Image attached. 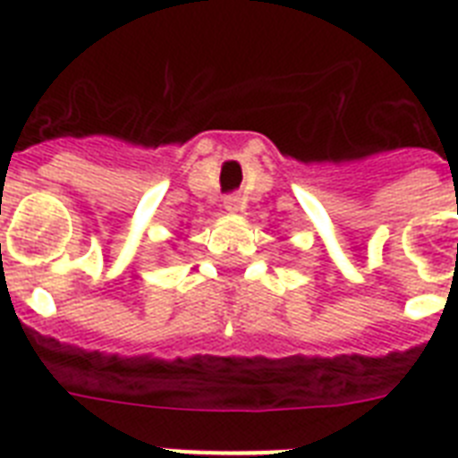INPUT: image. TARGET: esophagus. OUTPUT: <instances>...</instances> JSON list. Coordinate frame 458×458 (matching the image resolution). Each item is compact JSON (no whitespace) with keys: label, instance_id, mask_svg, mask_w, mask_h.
<instances>
[{"label":"esophagus","instance_id":"esophagus-1","mask_svg":"<svg viewBox=\"0 0 458 458\" xmlns=\"http://www.w3.org/2000/svg\"><path fill=\"white\" fill-rule=\"evenodd\" d=\"M225 208L229 212H241L243 210V199H241L239 193H232V196H226L225 199Z\"/></svg>","mask_w":458,"mask_h":458}]
</instances>
